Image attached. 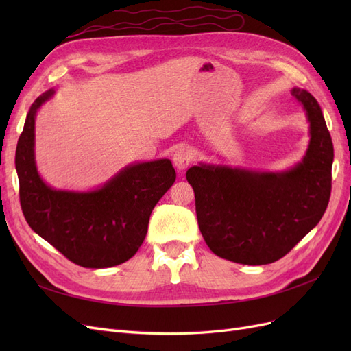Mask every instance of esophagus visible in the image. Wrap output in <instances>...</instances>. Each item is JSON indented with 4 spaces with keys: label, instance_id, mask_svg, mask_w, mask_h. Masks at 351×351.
<instances>
[{
    "label": "esophagus",
    "instance_id": "1",
    "mask_svg": "<svg viewBox=\"0 0 351 351\" xmlns=\"http://www.w3.org/2000/svg\"><path fill=\"white\" fill-rule=\"evenodd\" d=\"M193 151L189 149V147L183 146L180 147V149L176 151L174 156H173V162L174 165L177 167V169H180V171H183V169H186L190 164L193 162Z\"/></svg>",
    "mask_w": 351,
    "mask_h": 351
}]
</instances>
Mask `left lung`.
<instances>
[{"mask_svg":"<svg viewBox=\"0 0 351 351\" xmlns=\"http://www.w3.org/2000/svg\"><path fill=\"white\" fill-rule=\"evenodd\" d=\"M311 123L302 162L284 173L199 164L187 169L202 236L217 256L267 265L285 256L317 222L331 196L334 146L319 104L294 88Z\"/></svg>","mask_w":351,"mask_h":351,"instance_id":"obj_1","label":"left lung"}]
</instances>
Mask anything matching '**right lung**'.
<instances>
[{"label": "right lung", "mask_w": 351, "mask_h": 351, "mask_svg": "<svg viewBox=\"0 0 351 351\" xmlns=\"http://www.w3.org/2000/svg\"><path fill=\"white\" fill-rule=\"evenodd\" d=\"M54 89L32 104L16 149L20 205L30 228L83 268L129 261L146 237L152 209L176 182L169 159L125 167L92 192L56 190L35 164V117Z\"/></svg>", "instance_id": "1"}]
</instances>
